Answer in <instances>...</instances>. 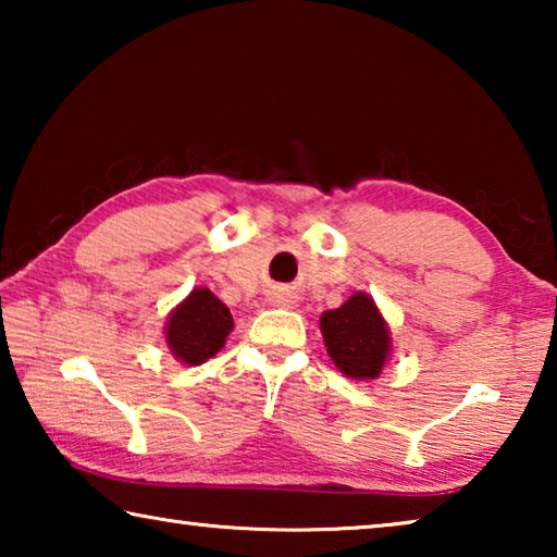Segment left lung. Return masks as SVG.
<instances>
[{"label": "left lung", "mask_w": 557, "mask_h": 557, "mask_svg": "<svg viewBox=\"0 0 557 557\" xmlns=\"http://www.w3.org/2000/svg\"><path fill=\"white\" fill-rule=\"evenodd\" d=\"M319 329L329 358L346 379L375 381L391 361V326L366 292H354L342 307L324 312Z\"/></svg>", "instance_id": "8db88e82"}]
</instances>
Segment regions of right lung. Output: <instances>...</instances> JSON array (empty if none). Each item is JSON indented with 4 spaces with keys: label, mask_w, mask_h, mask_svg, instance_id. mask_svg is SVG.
<instances>
[{
    "label": "right lung",
    "mask_w": 557,
    "mask_h": 557,
    "mask_svg": "<svg viewBox=\"0 0 557 557\" xmlns=\"http://www.w3.org/2000/svg\"><path fill=\"white\" fill-rule=\"evenodd\" d=\"M231 332V309L209 287H194L186 299L169 312L164 342L176 361L201 366L221 351Z\"/></svg>",
    "instance_id": "right-lung-1"
}]
</instances>
